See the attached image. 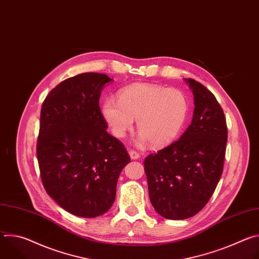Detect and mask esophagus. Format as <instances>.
Masks as SVG:
<instances>
[{
    "label": "esophagus",
    "instance_id": "34e87169",
    "mask_svg": "<svg viewBox=\"0 0 259 259\" xmlns=\"http://www.w3.org/2000/svg\"><path fill=\"white\" fill-rule=\"evenodd\" d=\"M129 156L131 160H137L139 158V154L133 150H129Z\"/></svg>",
    "mask_w": 259,
    "mask_h": 259
}]
</instances>
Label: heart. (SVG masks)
Returning a JSON list of instances; mask_svg holds the SVG:
<instances>
[{
    "label": "heart",
    "instance_id": "b5f03b06",
    "mask_svg": "<svg viewBox=\"0 0 259 259\" xmlns=\"http://www.w3.org/2000/svg\"><path fill=\"white\" fill-rule=\"evenodd\" d=\"M104 121L117 137H124L136 119L138 142L161 147L174 141L186 124L189 101L181 90L137 83L106 99L101 108Z\"/></svg>",
    "mask_w": 259,
    "mask_h": 259
}]
</instances>
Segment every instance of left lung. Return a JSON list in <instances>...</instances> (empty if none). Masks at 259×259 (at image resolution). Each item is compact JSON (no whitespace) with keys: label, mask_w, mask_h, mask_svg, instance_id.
Masks as SVG:
<instances>
[{"label":"left lung","mask_w":259,"mask_h":259,"mask_svg":"<svg viewBox=\"0 0 259 259\" xmlns=\"http://www.w3.org/2000/svg\"><path fill=\"white\" fill-rule=\"evenodd\" d=\"M194 94L191 125L180 138L144 160L150 200L167 219H186L200 212L223 174L228 141L224 110L201 83L184 79Z\"/></svg>","instance_id":"1"}]
</instances>
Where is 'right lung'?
Masks as SVG:
<instances>
[{
	"label": "right lung",
	"mask_w": 259,
	"mask_h": 259,
	"mask_svg": "<svg viewBox=\"0 0 259 259\" xmlns=\"http://www.w3.org/2000/svg\"><path fill=\"white\" fill-rule=\"evenodd\" d=\"M104 73L85 72L58 84L45 98L36 156L47 194L80 217L102 215L115 202L117 182L130 162L124 145L106 132L99 107Z\"/></svg>",
	"instance_id": "right-lung-1"
}]
</instances>
